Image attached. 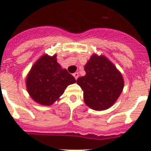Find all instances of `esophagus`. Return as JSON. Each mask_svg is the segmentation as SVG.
Segmentation results:
<instances>
[{"instance_id":"esophagus-1","label":"esophagus","mask_w":151,"mask_h":151,"mask_svg":"<svg viewBox=\"0 0 151 151\" xmlns=\"http://www.w3.org/2000/svg\"><path fill=\"white\" fill-rule=\"evenodd\" d=\"M73 76H74V78H75L76 80H77V79L79 77V73L78 72H75L74 74H73Z\"/></svg>"}]
</instances>
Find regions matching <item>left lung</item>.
Segmentation results:
<instances>
[{
	"label": "left lung",
	"mask_w": 151,
	"mask_h": 151,
	"mask_svg": "<svg viewBox=\"0 0 151 151\" xmlns=\"http://www.w3.org/2000/svg\"><path fill=\"white\" fill-rule=\"evenodd\" d=\"M86 75L77 83L83 91V100L88 107L101 111L110 108L124 88V78L115 65L104 55L94 53L84 66Z\"/></svg>",
	"instance_id": "left-lung-1"
}]
</instances>
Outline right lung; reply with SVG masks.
Returning <instances> with one entry per match:
<instances>
[{
    "instance_id": "1",
    "label": "right lung",
    "mask_w": 151,
    "mask_h": 151,
    "mask_svg": "<svg viewBox=\"0 0 151 151\" xmlns=\"http://www.w3.org/2000/svg\"><path fill=\"white\" fill-rule=\"evenodd\" d=\"M76 80L56 60V54H44L33 65L26 77V87L37 104L50 106L59 101L68 86Z\"/></svg>"
}]
</instances>
